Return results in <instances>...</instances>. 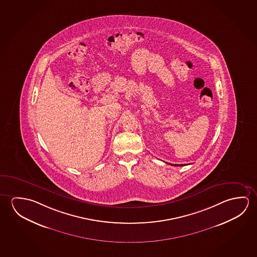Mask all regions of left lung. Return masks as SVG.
Instances as JSON below:
<instances>
[{
    "label": "left lung",
    "mask_w": 257,
    "mask_h": 257,
    "mask_svg": "<svg viewBox=\"0 0 257 257\" xmlns=\"http://www.w3.org/2000/svg\"><path fill=\"white\" fill-rule=\"evenodd\" d=\"M171 164V163H170ZM171 165H173V164H171ZM184 165H186V164H184ZM174 166H183V164H175Z\"/></svg>",
    "instance_id": "obj_1"
}]
</instances>
